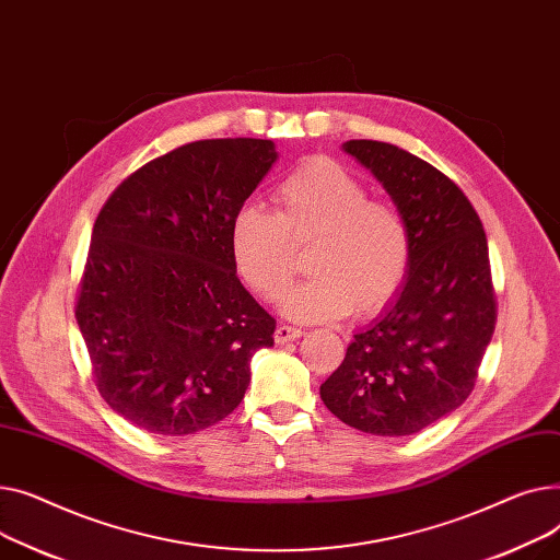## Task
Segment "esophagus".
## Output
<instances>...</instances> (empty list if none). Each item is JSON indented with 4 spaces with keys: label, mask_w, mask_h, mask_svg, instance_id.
<instances>
[{
    "label": "esophagus",
    "mask_w": 560,
    "mask_h": 560,
    "mask_svg": "<svg viewBox=\"0 0 560 560\" xmlns=\"http://www.w3.org/2000/svg\"><path fill=\"white\" fill-rule=\"evenodd\" d=\"M305 332L303 330H299V327H291V325H278L276 327V335H273V339H276V343L278 346H284V343H289V341H295V339H301Z\"/></svg>",
    "instance_id": "1"
}]
</instances>
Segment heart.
Wrapping results in <instances>:
<instances>
[{
    "label": "heart",
    "mask_w": 560,
    "mask_h": 560,
    "mask_svg": "<svg viewBox=\"0 0 560 560\" xmlns=\"http://www.w3.org/2000/svg\"><path fill=\"white\" fill-rule=\"evenodd\" d=\"M312 246V276L284 303L291 318L318 323L348 312L369 316L400 291L411 267V230L390 203L369 201V189L341 164L314 158L276 191V214L244 206L230 223V253L244 282L280 301L293 280V246Z\"/></svg>",
    "instance_id": "obj_1"
}]
</instances>
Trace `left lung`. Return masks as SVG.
Returning <instances> with one entry per match:
<instances>
[{"instance_id": "1", "label": "left lung", "mask_w": 560, "mask_h": 560, "mask_svg": "<svg viewBox=\"0 0 560 560\" xmlns=\"http://www.w3.org/2000/svg\"><path fill=\"white\" fill-rule=\"evenodd\" d=\"M343 151L382 183L411 230V267L348 346L320 400L366 434L409 436L472 393L498 320L488 242L468 196L418 155L375 140Z\"/></svg>"}]
</instances>
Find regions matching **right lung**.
<instances>
[{"label": "right lung", "instance_id": "add662e5", "mask_svg": "<svg viewBox=\"0 0 560 560\" xmlns=\"http://www.w3.org/2000/svg\"><path fill=\"white\" fill-rule=\"evenodd\" d=\"M278 160L271 140H199L130 174L106 201L77 295L94 384L160 436L233 413L276 318L244 289L230 223Z\"/></svg>", "mask_w": 560, "mask_h": 560}]
</instances>
